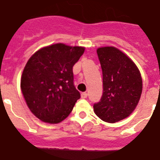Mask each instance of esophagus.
I'll return each instance as SVG.
<instances>
[{"instance_id":"34e87169","label":"esophagus","mask_w":160,"mask_h":160,"mask_svg":"<svg viewBox=\"0 0 160 160\" xmlns=\"http://www.w3.org/2000/svg\"><path fill=\"white\" fill-rule=\"evenodd\" d=\"M82 98H87L88 97V92H82Z\"/></svg>"}]
</instances>
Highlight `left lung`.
<instances>
[{"mask_svg":"<svg viewBox=\"0 0 160 160\" xmlns=\"http://www.w3.org/2000/svg\"><path fill=\"white\" fill-rule=\"evenodd\" d=\"M103 75V94L94 104L96 115L107 122L129 116L142 92V79L137 65L115 47L97 49Z\"/></svg>","mask_w":160,"mask_h":160,"instance_id":"1","label":"left lung"}]
</instances>
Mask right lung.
I'll return each mask as SVG.
<instances>
[{
    "instance_id": "add662e5",
    "label": "right lung",
    "mask_w": 160,
    "mask_h": 160,
    "mask_svg": "<svg viewBox=\"0 0 160 160\" xmlns=\"http://www.w3.org/2000/svg\"><path fill=\"white\" fill-rule=\"evenodd\" d=\"M84 50L58 43L42 48L27 62L21 90L32 113L43 122L63 121L80 98L73 84L72 67Z\"/></svg>"
}]
</instances>
